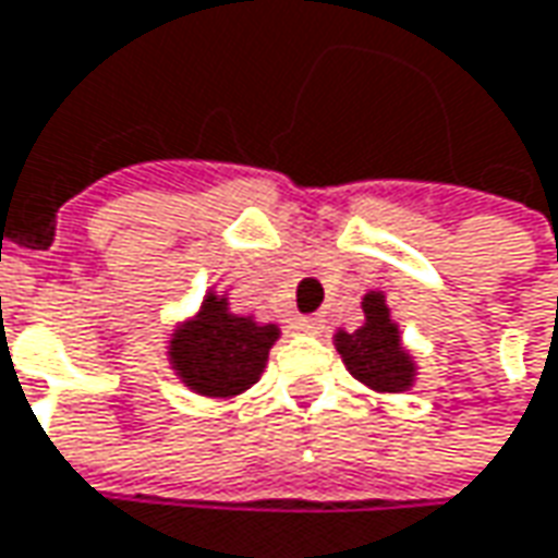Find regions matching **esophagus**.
Listing matches in <instances>:
<instances>
[{"instance_id": "1", "label": "esophagus", "mask_w": 558, "mask_h": 558, "mask_svg": "<svg viewBox=\"0 0 558 558\" xmlns=\"http://www.w3.org/2000/svg\"><path fill=\"white\" fill-rule=\"evenodd\" d=\"M294 329L304 335H319L323 332V319L319 316H301V319H294Z\"/></svg>"}]
</instances>
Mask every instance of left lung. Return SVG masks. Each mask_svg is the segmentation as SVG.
Returning <instances> with one entry per match:
<instances>
[{
  "label": "left lung",
  "mask_w": 558,
  "mask_h": 558,
  "mask_svg": "<svg viewBox=\"0 0 558 558\" xmlns=\"http://www.w3.org/2000/svg\"><path fill=\"white\" fill-rule=\"evenodd\" d=\"M363 313L366 323L356 332H344V329L335 332V348L344 360L348 373L381 395H400L413 388L416 363L400 344V329L391 319L385 294L369 291L363 298Z\"/></svg>",
  "instance_id": "left-lung-1"
}]
</instances>
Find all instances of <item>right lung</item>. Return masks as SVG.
I'll use <instances>...</instances> for the list:
<instances>
[{
	"instance_id": "right-lung-1",
	"label": "right lung",
	"mask_w": 558,
	"mask_h": 558,
	"mask_svg": "<svg viewBox=\"0 0 558 558\" xmlns=\"http://www.w3.org/2000/svg\"><path fill=\"white\" fill-rule=\"evenodd\" d=\"M279 326L229 311V298L207 291L202 311L170 338V366L185 388L204 397H235L247 391L267 366Z\"/></svg>"
}]
</instances>
